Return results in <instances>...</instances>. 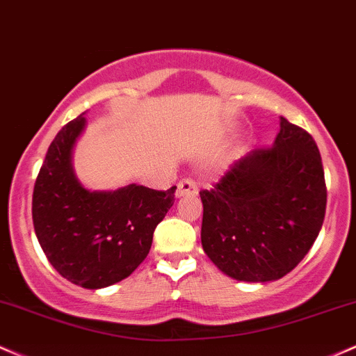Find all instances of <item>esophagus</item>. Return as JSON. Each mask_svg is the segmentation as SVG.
<instances>
[{
	"instance_id": "1",
	"label": "esophagus",
	"mask_w": 356,
	"mask_h": 356,
	"mask_svg": "<svg viewBox=\"0 0 356 356\" xmlns=\"http://www.w3.org/2000/svg\"><path fill=\"white\" fill-rule=\"evenodd\" d=\"M197 193H198V186L195 179L185 178L178 183L177 197H185V195H197Z\"/></svg>"
}]
</instances>
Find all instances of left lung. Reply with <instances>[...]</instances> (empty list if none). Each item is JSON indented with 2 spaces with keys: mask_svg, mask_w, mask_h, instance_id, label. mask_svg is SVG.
Masks as SVG:
<instances>
[{
  "mask_svg": "<svg viewBox=\"0 0 356 356\" xmlns=\"http://www.w3.org/2000/svg\"><path fill=\"white\" fill-rule=\"evenodd\" d=\"M200 197L202 247L210 261L237 281H275L305 259L321 230V154L313 136L281 118L273 146L235 161Z\"/></svg>",
  "mask_w": 356,
  "mask_h": 356,
  "instance_id": "8db88e82",
  "label": "left lung"
}]
</instances>
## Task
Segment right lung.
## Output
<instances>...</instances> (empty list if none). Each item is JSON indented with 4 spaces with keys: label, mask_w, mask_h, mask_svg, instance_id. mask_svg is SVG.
I'll return each instance as SVG.
<instances>
[{
    "label": "right lung",
    "mask_w": 356,
    "mask_h": 356,
    "mask_svg": "<svg viewBox=\"0 0 356 356\" xmlns=\"http://www.w3.org/2000/svg\"><path fill=\"white\" fill-rule=\"evenodd\" d=\"M83 127L81 114L51 141L35 181L31 215L55 270L86 289H101L126 279L145 261L177 186L158 191L133 183L115 191L87 190L72 166Z\"/></svg>",
    "instance_id": "right-lung-1"
}]
</instances>
